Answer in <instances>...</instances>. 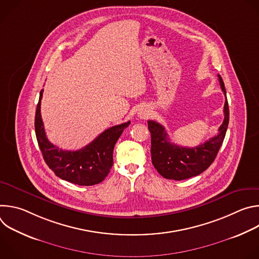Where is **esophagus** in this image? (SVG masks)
I'll return each mask as SVG.
<instances>
[{"label":"esophagus","mask_w":259,"mask_h":259,"mask_svg":"<svg viewBox=\"0 0 259 259\" xmlns=\"http://www.w3.org/2000/svg\"><path fill=\"white\" fill-rule=\"evenodd\" d=\"M149 115H150V109L149 108L141 107L139 109V112H138V117L139 118H146Z\"/></svg>","instance_id":"1"}]
</instances>
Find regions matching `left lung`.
<instances>
[{
  "label": "left lung",
  "instance_id": "1",
  "mask_svg": "<svg viewBox=\"0 0 259 259\" xmlns=\"http://www.w3.org/2000/svg\"><path fill=\"white\" fill-rule=\"evenodd\" d=\"M218 81L225 96V120L218 134L195 147H184L171 143L165 128L155 122L147 121L152 137V163L157 171L167 179L183 180L204 172L215 160L224 142L230 120V110L225 83L218 75Z\"/></svg>",
  "mask_w": 259,
  "mask_h": 259
}]
</instances>
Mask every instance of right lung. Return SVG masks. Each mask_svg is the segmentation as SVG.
<instances>
[{"instance_id": "1", "label": "right lung", "mask_w": 259, "mask_h": 259, "mask_svg": "<svg viewBox=\"0 0 259 259\" xmlns=\"http://www.w3.org/2000/svg\"><path fill=\"white\" fill-rule=\"evenodd\" d=\"M43 89L36 105L34 130L43 158L59 178L78 186L90 187L101 182L112 168L114 147L130 122L113 126L103 131L91 143L79 151H63L52 144L45 133L41 117Z\"/></svg>"}]
</instances>
